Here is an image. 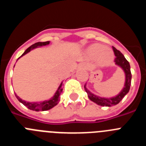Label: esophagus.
<instances>
[{
    "label": "esophagus",
    "mask_w": 146,
    "mask_h": 146,
    "mask_svg": "<svg viewBox=\"0 0 146 146\" xmlns=\"http://www.w3.org/2000/svg\"><path fill=\"white\" fill-rule=\"evenodd\" d=\"M81 66L83 67V68H86V64H82V65H81Z\"/></svg>",
    "instance_id": "obj_1"
}]
</instances>
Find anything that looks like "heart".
Here are the masks:
<instances>
[{"mask_svg": "<svg viewBox=\"0 0 146 146\" xmlns=\"http://www.w3.org/2000/svg\"><path fill=\"white\" fill-rule=\"evenodd\" d=\"M88 53L94 58L99 57V60L102 65L110 64L113 60V53L111 50L106 49L102 44H94L88 50Z\"/></svg>", "mask_w": 146, "mask_h": 146, "instance_id": "heart-1", "label": "heart"}]
</instances>
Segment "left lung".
Masks as SVG:
<instances>
[{
	"mask_svg": "<svg viewBox=\"0 0 146 146\" xmlns=\"http://www.w3.org/2000/svg\"><path fill=\"white\" fill-rule=\"evenodd\" d=\"M113 52H114L115 56V58L114 60L115 63L116 65L119 66L120 67H121L123 69V71L125 72V74H126V82H125V86L123 90L121 91V93L118 95H117L115 97L102 98L96 96V95H94L92 93L90 92L86 88V85L84 86L85 90H86V93L88 94V96L89 99H91L92 102H95L96 104H99V105H101V106L111 107L118 104L122 100V99L124 97L125 95H126V94L129 92L130 89V86H131V71H130L129 63L128 62V60L125 58L123 54L121 53L119 50H117L115 47H113Z\"/></svg>",
	"mask_w": 146,
	"mask_h": 146,
	"instance_id": "left-lung-1",
	"label": "left lung"
}]
</instances>
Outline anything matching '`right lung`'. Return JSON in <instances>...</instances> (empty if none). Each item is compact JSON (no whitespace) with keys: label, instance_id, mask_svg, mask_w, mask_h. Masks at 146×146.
<instances>
[{"label":"right lung","instance_id":"right-lung-1","mask_svg":"<svg viewBox=\"0 0 146 146\" xmlns=\"http://www.w3.org/2000/svg\"><path fill=\"white\" fill-rule=\"evenodd\" d=\"M50 44V42H37V43L33 44V45H31V47H28L26 50H25L24 53L20 56H23L24 55H25L26 53L29 52L31 50H32L33 49L36 48L37 47H41V46H44V45H47ZM18 58V59H19ZM62 91H63V88H62V83L59 86L58 91H56V93L55 94L54 96L52 98L48 100V101H44L42 102H27L24 101V100H22L19 96H17L15 94L17 99L22 103L25 106H26L28 109L32 110H35V111H45V110H50L51 108H52L53 107H55V105H57L58 103L59 100H60V95L62 93Z\"/></svg>","mask_w":146,"mask_h":146}]
</instances>
